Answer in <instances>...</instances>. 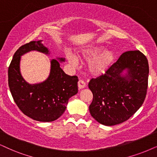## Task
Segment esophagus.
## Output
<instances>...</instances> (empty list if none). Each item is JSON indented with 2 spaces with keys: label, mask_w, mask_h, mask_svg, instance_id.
<instances>
[{
  "label": "esophagus",
  "mask_w": 157,
  "mask_h": 157,
  "mask_svg": "<svg viewBox=\"0 0 157 157\" xmlns=\"http://www.w3.org/2000/svg\"><path fill=\"white\" fill-rule=\"evenodd\" d=\"M85 85H86V83H85V82H84L83 80H80L78 81V88H79V89L84 88L85 87Z\"/></svg>",
  "instance_id": "1"
}]
</instances>
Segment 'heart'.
Wrapping results in <instances>:
<instances>
[{"label": "heart", "instance_id": "heart-1", "mask_svg": "<svg viewBox=\"0 0 157 157\" xmlns=\"http://www.w3.org/2000/svg\"><path fill=\"white\" fill-rule=\"evenodd\" d=\"M80 58L89 61L88 68L89 72L95 76L104 74L112 67L116 59V52L112 48L104 49L101 45L91 44L86 46L80 53ZM69 63L76 67L78 61L74 55L69 53L67 56Z\"/></svg>", "mask_w": 157, "mask_h": 157}]
</instances>
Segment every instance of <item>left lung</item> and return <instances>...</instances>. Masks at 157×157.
Returning <instances> with one entry per match:
<instances>
[{"label": "left lung", "mask_w": 157, "mask_h": 157, "mask_svg": "<svg viewBox=\"0 0 157 157\" xmlns=\"http://www.w3.org/2000/svg\"><path fill=\"white\" fill-rule=\"evenodd\" d=\"M148 72V60L140 51L121 55L104 75L89 82L93 95L89 106L91 116L106 126L128 120L144 101Z\"/></svg>", "instance_id": "left-lung-1"}]
</instances>
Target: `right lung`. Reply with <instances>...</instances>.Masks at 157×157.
I'll list each match as a JSON object with an SVG mask.
<instances>
[{
	"mask_svg": "<svg viewBox=\"0 0 157 157\" xmlns=\"http://www.w3.org/2000/svg\"><path fill=\"white\" fill-rule=\"evenodd\" d=\"M42 41H31L16 51L8 71L9 86L16 104L24 114L39 122H52L63 114L69 99L78 92V77L65 74L60 67L65 59L57 57L51 60L46 80L35 84L27 82L21 74V56L33 51L50 55Z\"/></svg>",
	"mask_w": 157,
	"mask_h": 157,
	"instance_id": "add662e5",
	"label": "right lung"
}]
</instances>
